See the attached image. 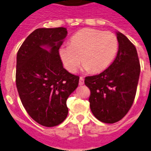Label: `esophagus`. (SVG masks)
Here are the masks:
<instances>
[{"label": "esophagus", "mask_w": 151, "mask_h": 151, "mask_svg": "<svg viewBox=\"0 0 151 151\" xmlns=\"http://www.w3.org/2000/svg\"><path fill=\"white\" fill-rule=\"evenodd\" d=\"M79 85H84V78L82 77L79 78V82H78Z\"/></svg>", "instance_id": "1"}]
</instances>
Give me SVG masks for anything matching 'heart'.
I'll use <instances>...</instances> for the list:
<instances>
[{
    "mask_svg": "<svg viewBox=\"0 0 151 151\" xmlns=\"http://www.w3.org/2000/svg\"><path fill=\"white\" fill-rule=\"evenodd\" d=\"M118 39L111 32L85 28L75 33L69 46L59 49L63 65L69 73L76 72L82 63L85 70L101 73L110 66L118 50Z\"/></svg>",
    "mask_w": 151,
    "mask_h": 151,
    "instance_id": "b5f03b06",
    "label": "heart"
}]
</instances>
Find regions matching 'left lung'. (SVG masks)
Here are the masks:
<instances>
[{
  "label": "left lung",
  "instance_id": "8db88e82",
  "mask_svg": "<svg viewBox=\"0 0 151 151\" xmlns=\"http://www.w3.org/2000/svg\"><path fill=\"white\" fill-rule=\"evenodd\" d=\"M116 37L119 49L113 63L99 75L85 79V85L91 91V110L104 123L121 120L130 110L141 71L134 45L119 32Z\"/></svg>",
  "mask_w": 151,
  "mask_h": 151
}]
</instances>
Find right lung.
<instances>
[{"label":"right lung","mask_w":151,"mask_h":151,"mask_svg":"<svg viewBox=\"0 0 151 151\" xmlns=\"http://www.w3.org/2000/svg\"><path fill=\"white\" fill-rule=\"evenodd\" d=\"M66 28L37 29L28 36L17 56L16 84L21 102L38 124L53 127L68 115L66 101L79 77L64 69L59 49Z\"/></svg>","instance_id":"right-lung-1"}]
</instances>
